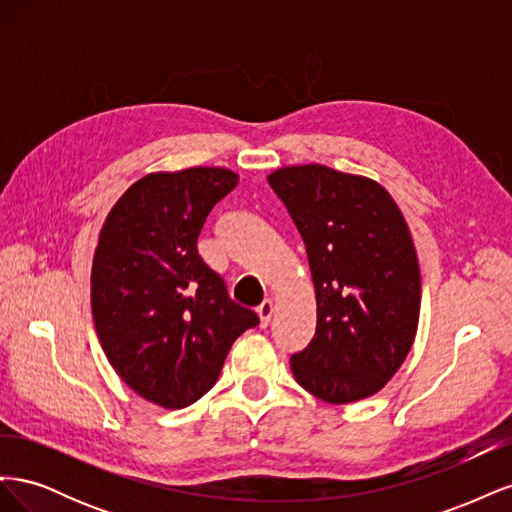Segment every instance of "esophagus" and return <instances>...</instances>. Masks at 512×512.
<instances>
[{
    "mask_svg": "<svg viewBox=\"0 0 512 512\" xmlns=\"http://www.w3.org/2000/svg\"><path fill=\"white\" fill-rule=\"evenodd\" d=\"M256 312H258V318H260V327L267 329L269 322H271V316H273V301L271 299L262 301V305H258Z\"/></svg>",
    "mask_w": 512,
    "mask_h": 512,
    "instance_id": "1",
    "label": "esophagus"
}]
</instances>
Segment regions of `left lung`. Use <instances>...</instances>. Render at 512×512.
I'll use <instances>...</instances> for the list:
<instances>
[{
    "label": "left lung",
    "instance_id": "8db88e82",
    "mask_svg": "<svg viewBox=\"0 0 512 512\" xmlns=\"http://www.w3.org/2000/svg\"><path fill=\"white\" fill-rule=\"evenodd\" d=\"M301 232L316 290V333L290 369L327 404L376 395L414 344L421 271L393 196L369 177L322 164L267 177Z\"/></svg>",
    "mask_w": 512,
    "mask_h": 512
}]
</instances>
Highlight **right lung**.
I'll return each mask as SVG.
<instances>
[{
    "mask_svg": "<svg viewBox=\"0 0 512 512\" xmlns=\"http://www.w3.org/2000/svg\"><path fill=\"white\" fill-rule=\"evenodd\" d=\"M220 166L149 173L108 211L91 265V314L117 376L179 410L218 380L235 339L258 324L198 256L209 211L237 188Z\"/></svg>",
    "mask_w": 512,
    "mask_h": 512,
    "instance_id": "right-lung-1",
    "label": "right lung"
}]
</instances>
